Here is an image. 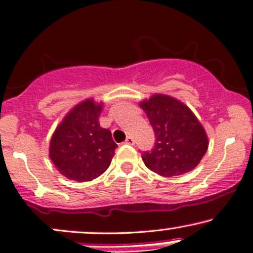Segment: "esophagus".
<instances>
[{
  "label": "esophagus",
  "mask_w": 253,
  "mask_h": 253,
  "mask_svg": "<svg viewBox=\"0 0 253 253\" xmlns=\"http://www.w3.org/2000/svg\"><path fill=\"white\" fill-rule=\"evenodd\" d=\"M125 144L127 145H134L135 144V140L132 138V136H127L126 140H125Z\"/></svg>",
  "instance_id": "obj_1"
}]
</instances>
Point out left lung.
Wrapping results in <instances>:
<instances>
[{"label":"left lung","mask_w":253,"mask_h":253,"mask_svg":"<svg viewBox=\"0 0 253 253\" xmlns=\"http://www.w3.org/2000/svg\"><path fill=\"white\" fill-rule=\"evenodd\" d=\"M141 108L156 134L153 148L142 152L145 165L163 176L192 171L209 147L205 129L192 111L178 100L161 94L141 102Z\"/></svg>","instance_id":"1"}]
</instances>
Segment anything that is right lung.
Returning <instances> with one entry per match:
<instances>
[{"label":"right lung","instance_id":"right-lung-1","mask_svg":"<svg viewBox=\"0 0 253 253\" xmlns=\"http://www.w3.org/2000/svg\"><path fill=\"white\" fill-rule=\"evenodd\" d=\"M101 109V103L93 100L81 102L63 119L50 140V159L71 180L90 181L111 165L118 145L111 130L100 126Z\"/></svg>","mask_w":253,"mask_h":253}]
</instances>
